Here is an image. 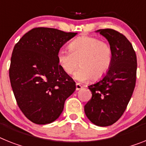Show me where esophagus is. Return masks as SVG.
I'll return each mask as SVG.
<instances>
[{
    "label": "esophagus",
    "instance_id": "1",
    "mask_svg": "<svg viewBox=\"0 0 146 146\" xmlns=\"http://www.w3.org/2000/svg\"><path fill=\"white\" fill-rule=\"evenodd\" d=\"M82 88V85H80L79 84H76V90H80Z\"/></svg>",
    "mask_w": 146,
    "mask_h": 146
}]
</instances>
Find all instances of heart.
<instances>
[{"label":"heart","instance_id":"obj_1","mask_svg":"<svg viewBox=\"0 0 146 146\" xmlns=\"http://www.w3.org/2000/svg\"><path fill=\"white\" fill-rule=\"evenodd\" d=\"M70 51L60 50L57 54L59 66L64 73L71 74L78 64L81 67L74 73V79L80 82L99 79L107 73L112 63L111 46L90 36L77 38L70 44Z\"/></svg>","mask_w":146,"mask_h":146}]
</instances>
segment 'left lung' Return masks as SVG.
Segmentation results:
<instances>
[{"label":"left lung","mask_w":146,"mask_h":146,"mask_svg":"<svg viewBox=\"0 0 146 146\" xmlns=\"http://www.w3.org/2000/svg\"><path fill=\"white\" fill-rule=\"evenodd\" d=\"M112 49L111 65L103 76L88 86L92 98L84 113L94 125L105 127L117 122L125 111L133 94L137 75V56L127 38L112 29L96 30Z\"/></svg>","instance_id":"8db88e82"}]
</instances>
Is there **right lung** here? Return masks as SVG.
Instances as JSON below:
<instances>
[{
	"label": "right lung",
	"mask_w": 146,
	"mask_h": 146,
	"mask_svg": "<svg viewBox=\"0 0 146 146\" xmlns=\"http://www.w3.org/2000/svg\"><path fill=\"white\" fill-rule=\"evenodd\" d=\"M77 35L53 28L29 30L13 51L9 79L15 97L26 117L35 124L54 122L76 83L58 63L57 54Z\"/></svg>",
	"instance_id": "right-lung-1"
}]
</instances>
